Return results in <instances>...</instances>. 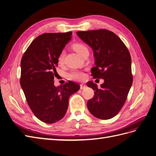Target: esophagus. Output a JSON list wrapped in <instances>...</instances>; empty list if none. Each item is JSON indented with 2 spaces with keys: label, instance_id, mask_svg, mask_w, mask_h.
Instances as JSON below:
<instances>
[{
  "label": "esophagus",
  "instance_id": "34e87169",
  "mask_svg": "<svg viewBox=\"0 0 156 156\" xmlns=\"http://www.w3.org/2000/svg\"><path fill=\"white\" fill-rule=\"evenodd\" d=\"M86 87H87V86L84 84H80V88H81V89H84V88H85Z\"/></svg>",
  "mask_w": 156,
  "mask_h": 156
}]
</instances>
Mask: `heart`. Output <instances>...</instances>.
Returning <instances> with one entry per match:
<instances>
[{
    "label": "heart",
    "mask_w": 156,
    "mask_h": 156,
    "mask_svg": "<svg viewBox=\"0 0 156 156\" xmlns=\"http://www.w3.org/2000/svg\"><path fill=\"white\" fill-rule=\"evenodd\" d=\"M72 48L80 55H82L84 51L88 50L87 46L81 43H75L72 45ZM64 56H65L64 51H61L58 56V59H57L58 64H61L63 63ZM69 76L72 79L76 80V81H82V80H83L84 77H85V75H84L83 72H80V71H73V72H72L69 74Z\"/></svg>",
    "instance_id": "heart-1"
}]
</instances>
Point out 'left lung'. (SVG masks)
Instances as JSON below:
<instances>
[{
  "instance_id": "8db88e82",
  "label": "left lung",
  "mask_w": 156,
  "mask_h": 156,
  "mask_svg": "<svg viewBox=\"0 0 156 156\" xmlns=\"http://www.w3.org/2000/svg\"><path fill=\"white\" fill-rule=\"evenodd\" d=\"M77 34L94 51L92 76L104 79L101 88L92 81L87 83L94 90L87 107L98 119H110L123 107L133 83L129 52L119 36L106 29L79 31Z\"/></svg>"
}]
</instances>
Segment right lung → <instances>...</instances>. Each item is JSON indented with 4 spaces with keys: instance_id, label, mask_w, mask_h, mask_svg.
Instances as JSON below:
<instances>
[{
    "instance_id": "right-lung-1",
    "label": "right lung",
    "mask_w": 156,
    "mask_h": 156,
    "mask_svg": "<svg viewBox=\"0 0 156 156\" xmlns=\"http://www.w3.org/2000/svg\"><path fill=\"white\" fill-rule=\"evenodd\" d=\"M72 32L45 33L37 36L25 52L21 61V87L34 115L47 124L64 116L69 98L80 86L72 81L56 87L58 56L72 38Z\"/></svg>"
}]
</instances>
